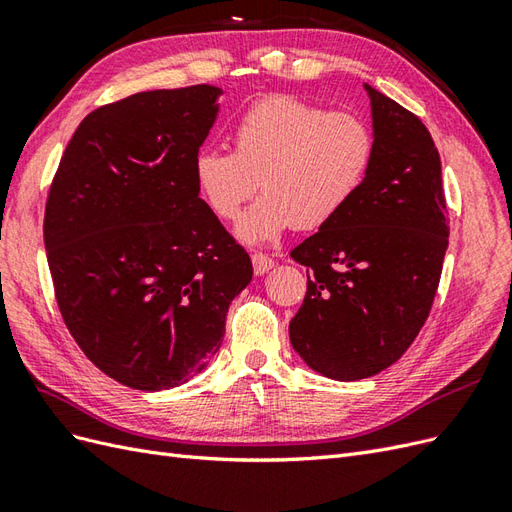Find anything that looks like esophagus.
I'll use <instances>...</instances> for the list:
<instances>
[{
  "label": "esophagus",
  "instance_id": "1",
  "mask_svg": "<svg viewBox=\"0 0 512 512\" xmlns=\"http://www.w3.org/2000/svg\"><path fill=\"white\" fill-rule=\"evenodd\" d=\"M251 261H253V270H255L257 277H261V274H266L268 270L274 268V261L268 255H264V253L251 255Z\"/></svg>",
  "mask_w": 512,
  "mask_h": 512
}]
</instances>
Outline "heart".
<instances>
[{
	"instance_id": "obj_1",
	"label": "heart",
	"mask_w": 512,
	"mask_h": 512,
	"mask_svg": "<svg viewBox=\"0 0 512 512\" xmlns=\"http://www.w3.org/2000/svg\"><path fill=\"white\" fill-rule=\"evenodd\" d=\"M374 160V134L359 114L326 112L287 95L257 101L233 127V153L194 157V183L205 205L233 220L257 192L266 194L240 218L235 235L251 246L285 231L318 229L355 199Z\"/></svg>"
}]
</instances>
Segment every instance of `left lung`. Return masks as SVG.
Returning <instances> with one entry per match:
<instances>
[{"label": "left lung", "mask_w": 512, "mask_h": 512, "mask_svg": "<svg viewBox=\"0 0 512 512\" xmlns=\"http://www.w3.org/2000/svg\"><path fill=\"white\" fill-rule=\"evenodd\" d=\"M370 97L374 160L342 214L292 251L311 270L290 342L313 372L361 381L396 363L422 329L448 251L441 160L400 103Z\"/></svg>", "instance_id": "8db88e82"}]
</instances>
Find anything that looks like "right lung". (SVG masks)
<instances>
[{
	"label": "right lung",
	"instance_id": "obj_1",
	"mask_svg": "<svg viewBox=\"0 0 512 512\" xmlns=\"http://www.w3.org/2000/svg\"><path fill=\"white\" fill-rule=\"evenodd\" d=\"M222 88L147 90L90 112L64 151L45 248L64 324L97 368L162 391L201 374L251 257L194 183Z\"/></svg>",
	"mask_w": 512,
	"mask_h": 512
}]
</instances>
